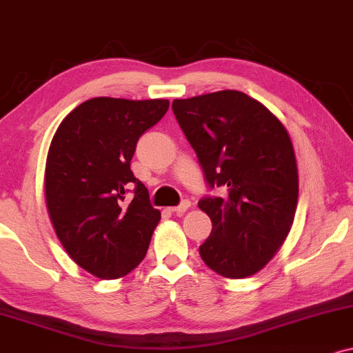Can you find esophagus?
I'll list each match as a JSON object with an SVG mask.
<instances>
[{
  "label": "esophagus",
  "mask_w": 353,
  "mask_h": 353,
  "mask_svg": "<svg viewBox=\"0 0 353 353\" xmlns=\"http://www.w3.org/2000/svg\"><path fill=\"white\" fill-rule=\"evenodd\" d=\"M189 205H190V202H189V201H182L177 207H171V212H172V214L182 215V214H184L185 210L189 209Z\"/></svg>",
  "instance_id": "34e87169"
}]
</instances>
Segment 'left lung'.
<instances>
[{
  "mask_svg": "<svg viewBox=\"0 0 353 353\" xmlns=\"http://www.w3.org/2000/svg\"><path fill=\"white\" fill-rule=\"evenodd\" d=\"M172 112L194 148L207 188L199 209L212 232L201 258L225 278L260 271L290 233L298 205V165L290 134L265 105L222 90L174 100Z\"/></svg>",
  "mask_w": 353,
  "mask_h": 353,
  "instance_id": "8db88e82",
  "label": "left lung"
}]
</instances>
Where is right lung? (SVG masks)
I'll return each instance as SVG.
<instances>
[{"label":"right lung","mask_w":353,"mask_h":353,"mask_svg":"<svg viewBox=\"0 0 353 353\" xmlns=\"http://www.w3.org/2000/svg\"><path fill=\"white\" fill-rule=\"evenodd\" d=\"M168 108L169 100L99 97L72 110L50 143L46 202L54 230L72 260L101 279L128 274L146 256L161 212L130 164Z\"/></svg>","instance_id":"add662e5"}]
</instances>
